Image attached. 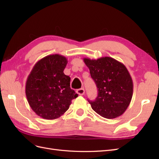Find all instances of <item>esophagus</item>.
I'll return each instance as SVG.
<instances>
[{"instance_id": "esophagus-1", "label": "esophagus", "mask_w": 159, "mask_h": 159, "mask_svg": "<svg viewBox=\"0 0 159 159\" xmlns=\"http://www.w3.org/2000/svg\"><path fill=\"white\" fill-rule=\"evenodd\" d=\"M77 93L80 95H83L85 93V90L84 88H80L77 90Z\"/></svg>"}]
</instances>
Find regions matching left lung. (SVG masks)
I'll return each mask as SVG.
<instances>
[{"mask_svg": "<svg viewBox=\"0 0 159 159\" xmlns=\"http://www.w3.org/2000/svg\"><path fill=\"white\" fill-rule=\"evenodd\" d=\"M84 61L98 89L95 100H88L91 108L107 119L123 115L129 107L133 92V80L125 66L111 57L97 60L85 57Z\"/></svg>", "mask_w": 159, "mask_h": 159, "instance_id": "8db88e82", "label": "left lung"}]
</instances>
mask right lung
<instances>
[{"label": "right lung", "mask_w": 159, "mask_h": 159, "mask_svg": "<svg viewBox=\"0 0 159 159\" xmlns=\"http://www.w3.org/2000/svg\"><path fill=\"white\" fill-rule=\"evenodd\" d=\"M68 63L60 54L47 56L36 62L26 83V95L32 109L40 117L52 120L68 110L78 95L70 88V78L64 73Z\"/></svg>", "instance_id": "1"}]
</instances>
